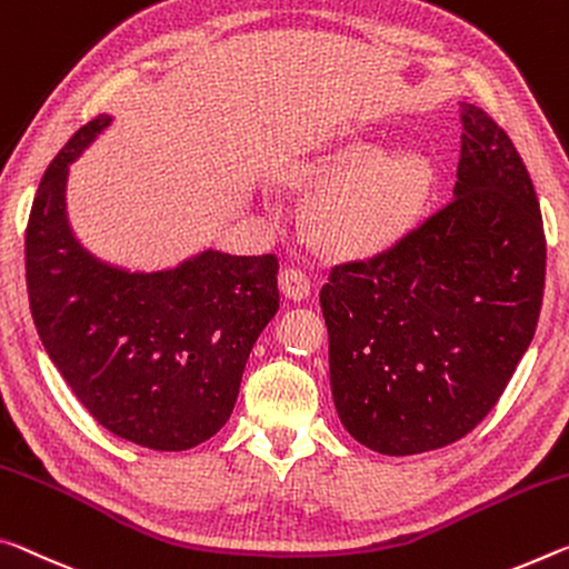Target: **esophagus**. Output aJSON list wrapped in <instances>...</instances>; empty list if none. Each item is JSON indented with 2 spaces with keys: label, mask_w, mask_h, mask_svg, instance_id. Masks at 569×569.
Here are the masks:
<instances>
[{
  "label": "esophagus",
  "mask_w": 569,
  "mask_h": 569,
  "mask_svg": "<svg viewBox=\"0 0 569 569\" xmlns=\"http://www.w3.org/2000/svg\"><path fill=\"white\" fill-rule=\"evenodd\" d=\"M278 283H281V291L286 299L291 301H303L309 299L311 293V281L301 268H283L281 276H278Z\"/></svg>",
  "instance_id": "obj_1"
}]
</instances>
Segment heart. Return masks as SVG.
<instances>
[{
	"instance_id": "1",
	"label": "heart",
	"mask_w": 569,
	"mask_h": 569,
	"mask_svg": "<svg viewBox=\"0 0 569 569\" xmlns=\"http://www.w3.org/2000/svg\"><path fill=\"white\" fill-rule=\"evenodd\" d=\"M323 182L309 204L311 228L341 256H369L410 228L430 189V167L418 154L380 159L372 143L349 141L306 167Z\"/></svg>"
}]
</instances>
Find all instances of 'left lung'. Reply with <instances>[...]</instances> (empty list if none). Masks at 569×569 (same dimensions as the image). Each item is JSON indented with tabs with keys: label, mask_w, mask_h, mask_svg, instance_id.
<instances>
[{
	"label": "left lung",
	"mask_w": 569,
	"mask_h": 569,
	"mask_svg": "<svg viewBox=\"0 0 569 569\" xmlns=\"http://www.w3.org/2000/svg\"><path fill=\"white\" fill-rule=\"evenodd\" d=\"M453 200L321 288L341 426L382 456L456 443L499 402L535 337L547 242L529 171L483 108L461 103Z\"/></svg>",
	"instance_id": "obj_1"
}]
</instances>
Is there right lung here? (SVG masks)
I'll use <instances>...</instances> for the list:
<instances>
[{
    "instance_id": "right-lung-1",
    "label": "right lung",
    "mask_w": 569,
    "mask_h": 569,
    "mask_svg": "<svg viewBox=\"0 0 569 569\" xmlns=\"http://www.w3.org/2000/svg\"><path fill=\"white\" fill-rule=\"evenodd\" d=\"M111 121L101 113L78 129L34 194L30 311L52 365L106 430L187 450L230 420L250 349L278 311V258L207 248L143 273L93 256L70 228L68 174Z\"/></svg>"
}]
</instances>
